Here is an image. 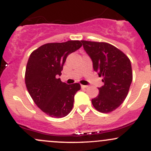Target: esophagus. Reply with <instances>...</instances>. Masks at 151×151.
<instances>
[{"label":"esophagus","mask_w":151,"mask_h":151,"mask_svg":"<svg viewBox=\"0 0 151 151\" xmlns=\"http://www.w3.org/2000/svg\"><path fill=\"white\" fill-rule=\"evenodd\" d=\"M81 88H82V89H85V88L88 87L87 85H81Z\"/></svg>","instance_id":"obj_1"}]
</instances>
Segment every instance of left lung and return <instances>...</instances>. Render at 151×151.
<instances>
[{
	"mask_svg": "<svg viewBox=\"0 0 151 151\" xmlns=\"http://www.w3.org/2000/svg\"><path fill=\"white\" fill-rule=\"evenodd\" d=\"M84 49L93 62V70L103 77L104 86L91 99L95 109L101 113L116 109L129 93L133 79L131 61L124 52L106 42L81 40Z\"/></svg>",
	"mask_w": 151,
	"mask_h": 151,
	"instance_id": "1",
	"label": "left lung"
}]
</instances>
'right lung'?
Here are the masks:
<instances>
[{"mask_svg": "<svg viewBox=\"0 0 151 151\" xmlns=\"http://www.w3.org/2000/svg\"><path fill=\"white\" fill-rule=\"evenodd\" d=\"M79 40L47 43L30 55L25 70V84L35 104L53 118L65 117L73 108L79 83L67 84L61 76L67 56L81 47Z\"/></svg>", "mask_w": 151, "mask_h": 151, "instance_id": "right-lung-1", "label": "right lung"}]
</instances>
